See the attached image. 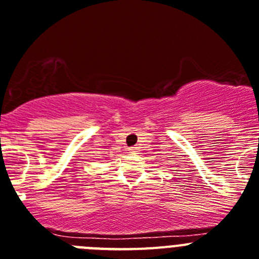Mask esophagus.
Wrapping results in <instances>:
<instances>
[{"label": "esophagus", "instance_id": "esophagus-1", "mask_svg": "<svg viewBox=\"0 0 259 259\" xmlns=\"http://www.w3.org/2000/svg\"><path fill=\"white\" fill-rule=\"evenodd\" d=\"M127 151H129L130 154H137V152H138V147H129L127 148Z\"/></svg>", "mask_w": 259, "mask_h": 259}]
</instances>
